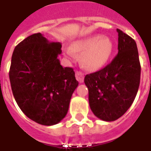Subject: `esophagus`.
<instances>
[{
    "mask_svg": "<svg viewBox=\"0 0 151 151\" xmlns=\"http://www.w3.org/2000/svg\"><path fill=\"white\" fill-rule=\"evenodd\" d=\"M76 78L80 83H83L84 82V74L81 71H76Z\"/></svg>",
    "mask_w": 151,
    "mask_h": 151,
    "instance_id": "34e87169",
    "label": "esophagus"
}]
</instances>
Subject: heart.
<instances>
[{
    "instance_id": "heart-1",
    "label": "heart",
    "mask_w": 151,
    "mask_h": 151,
    "mask_svg": "<svg viewBox=\"0 0 151 151\" xmlns=\"http://www.w3.org/2000/svg\"><path fill=\"white\" fill-rule=\"evenodd\" d=\"M114 50L112 40L107 36L93 35L74 41L65 53L69 58H76L75 52L81 53V64L86 69L95 70L104 67Z\"/></svg>"
}]
</instances>
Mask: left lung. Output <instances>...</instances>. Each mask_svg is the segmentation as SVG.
<instances>
[{"label":"left lung","instance_id":"1","mask_svg":"<svg viewBox=\"0 0 151 151\" xmlns=\"http://www.w3.org/2000/svg\"><path fill=\"white\" fill-rule=\"evenodd\" d=\"M118 32V54L103 69L86 75L91 111L98 119H118L131 106L138 91L141 65L135 40L121 30Z\"/></svg>","mask_w":151,"mask_h":151}]
</instances>
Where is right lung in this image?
Masks as SVG:
<instances>
[{
  "instance_id": "add662e5",
  "label": "right lung",
  "mask_w": 151,
  "mask_h": 151,
  "mask_svg": "<svg viewBox=\"0 0 151 151\" xmlns=\"http://www.w3.org/2000/svg\"><path fill=\"white\" fill-rule=\"evenodd\" d=\"M61 48L59 42L36 33L13 52L9 73L13 95L22 111L40 124L54 125L66 116L79 84L73 69L60 64Z\"/></svg>"
}]
</instances>
